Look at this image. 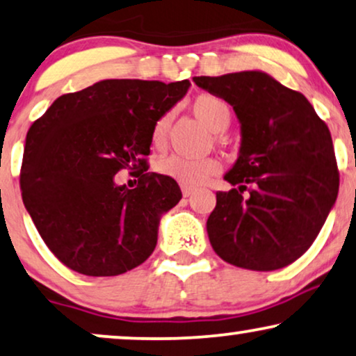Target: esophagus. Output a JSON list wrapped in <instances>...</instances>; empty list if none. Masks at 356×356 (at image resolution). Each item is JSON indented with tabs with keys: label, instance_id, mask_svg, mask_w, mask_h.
<instances>
[{
	"label": "esophagus",
	"instance_id": "1",
	"mask_svg": "<svg viewBox=\"0 0 356 356\" xmlns=\"http://www.w3.org/2000/svg\"><path fill=\"white\" fill-rule=\"evenodd\" d=\"M181 191H183V196H184V197H189V196L193 195V191H195V189L189 188V186H183Z\"/></svg>",
	"mask_w": 356,
	"mask_h": 356
}]
</instances>
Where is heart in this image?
Returning a JSON list of instances; mask_svg holds the SVG:
<instances>
[{"label":"heart","mask_w":356,"mask_h":356,"mask_svg":"<svg viewBox=\"0 0 356 356\" xmlns=\"http://www.w3.org/2000/svg\"><path fill=\"white\" fill-rule=\"evenodd\" d=\"M193 113L200 121L209 127L211 131L220 132L227 129L230 122L229 106L220 98L212 95H201L193 101ZM170 127V114H163L155 122L152 131V140L155 145H161L167 138ZM160 175L172 178L184 186H197L204 183L211 175L219 172V161L209 156H186V155H170L160 160L156 165Z\"/></svg>","instance_id":"heart-1"}]
</instances>
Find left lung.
Returning <instances> with one entry per match:
<instances>
[{
	"label": "left lung",
	"mask_w": 356,
	"mask_h": 356,
	"mask_svg": "<svg viewBox=\"0 0 356 356\" xmlns=\"http://www.w3.org/2000/svg\"><path fill=\"white\" fill-rule=\"evenodd\" d=\"M193 81L232 106L242 137L237 160L224 175L237 188L216 193L207 219L211 245L240 268H284L312 245L339 195L329 127L306 96L265 72Z\"/></svg>",
	"instance_id": "obj_1"
}]
</instances>
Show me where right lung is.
Listing matches in <instances>:
<instances>
[{
    "instance_id": "obj_1",
    "label": "right lung",
    "mask_w": 356,
    "mask_h": 356,
    "mask_svg": "<svg viewBox=\"0 0 356 356\" xmlns=\"http://www.w3.org/2000/svg\"><path fill=\"white\" fill-rule=\"evenodd\" d=\"M189 86V80H103L60 96L31 126L22 201L45 245L70 270L122 275L155 250L161 216L178 204L181 189L172 178L145 173L144 156L155 122ZM124 168L139 170L137 188L113 181Z\"/></svg>"
}]
</instances>
